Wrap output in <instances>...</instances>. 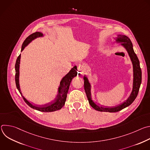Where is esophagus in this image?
I'll return each mask as SVG.
<instances>
[{
	"instance_id": "34e87169",
	"label": "esophagus",
	"mask_w": 150,
	"mask_h": 150,
	"mask_svg": "<svg viewBox=\"0 0 150 150\" xmlns=\"http://www.w3.org/2000/svg\"><path fill=\"white\" fill-rule=\"evenodd\" d=\"M86 71V67L83 65H80L78 68V71L81 73V74H83Z\"/></svg>"
}]
</instances>
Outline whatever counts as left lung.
Listing matches in <instances>:
<instances>
[{"label": "left lung", "mask_w": 150, "mask_h": 150, "mask_svg": "<svg viewBox=\"0 0 150 150\" xmlns=\"http://www.w3.org/2000/svg\"><path fill=\"white\" fill-rule=\"evenodd\" d=\"M116 41L117 43H121V45L125 47L126 50L128 54H129L133 65V88L132 91L131 93L130 96L127 99L123 102L122 104L116 105L113 108H103L100 105L96 104L92 100L91 94V84L88 81V78L86 76H83L84 79V90L85 93L87 94L88 101L91 106L95 110L99 112H117L123 109H125L126 107L131 105L138 94L139 89L142 80V72L139 65V61L137 54L135 53L133 45L131 40L127 36L125 35H118L117 37L116 38Z\"/></svg>", "instance_id": "left-lung-1"}]
</instances>
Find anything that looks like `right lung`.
I'll return each instance as SVG.
<instances>
[{"label": "right lung", "mask_w": 150, "mask_h": 150, "mask_svg": "<svg viewBox=\"0 0 150 150\" xmlns=\"http://www.w3.org/2000/svg\"><path fill=\"white\" fill-rule=\"evenodd\" d=\"M43 34L40 32H35L31 35H30L24 41L23 44L22 45V47H21V52H22L24 48L31 42L33 40L37 37H42ZM20 59H21V54L18 57L16 63H15V83L17 89L18 90L19 92L20 93L21 95L22 96L25 102L30 107V108L40 111L42 112H54L58 110H60L62 108V107L64 105L65 103L67 94L68 92V90L69 88V85L71 84V81L72 79L75 77L77 75V67L76 66H75L74 68H72L71 71L64 76L62 79L61 80L60 82V86L58 88L57 91V94L55 98V99L50 102L49 103L44 105L42 106H37L34 105L32 104L31 103H30L23 95L21 91L20 86H19V64H20Z\"/></svg>", "instance_id": "1"}]
</instances>
